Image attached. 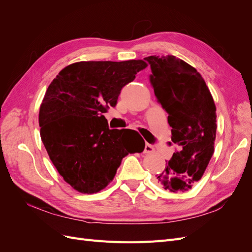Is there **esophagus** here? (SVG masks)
Here are the masks:
<instances>
[{
	"label": "esophagus",
	"instance_id": "34e87169",
	"mask_svg": "<svg viewBox=\"0 0 252 252\" xmlns=\"http://www.w3.org/2000/svg\"><path fill=\"white\" fill-rule=\"evenodd\" d=\"M155 151V147L152 146L151 144H146L145 145V150H144V152L145 154H151V152H154Z\"/></svg>",
	"mask_w": 252,
	"mask_h": 252
}]
</instances>
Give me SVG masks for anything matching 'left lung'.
<instances>
[{
  "instance_id": "1",
  "label": "left lung",
  "mask_w": 252,
  "mask_h": 252,
  "mask_svg": "<svg viewBox=\"0 0 252 252\" xmlns=\"http://www.w3.org/2000/svg\"><path fill=\"white\" fill-rule=\"evenodd\" d=\"M158 103L168 113L171 140L180 147L157 182L171 192L187 191L200 181L215 152L217 108L195 68L174 56L145 58Z\"/></svg>"
}]
</instances>
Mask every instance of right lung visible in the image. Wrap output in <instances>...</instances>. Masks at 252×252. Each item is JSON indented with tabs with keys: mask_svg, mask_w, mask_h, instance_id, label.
Returning a JSON list of instances; mask_svg holds the SVG:
<instances>
[{
	"mask_svg": "<svg viewBox=\"0 0 252 252\" xmlns=\"http://www.w3.org/2000/svg\"><path fill=\"white\" fill-rule=\"evenodd\" d=\"M146 67L143 60L78 62L66 66L48 86L40 106L41 139L52 164L77 191H101L123 158L139 152L127 145L128 135L138 132L109 129L103 113Z\"/></svg>",
	"mask_w": 252,
	"mask_h": 252,
	"instance_id": "add662e5",
	"label": "right lung"
}]
</instances>
